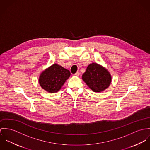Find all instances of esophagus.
<instances>
[{
    "mask_svg": "<svg viewBox=\"0 0 150 150\" xmlns=\"http://www.w3.org/2000/svg\"><path fill=\"white\" fill-rule=\"evenodd\" d=\"M79 74H80L79 72H76L75 74V75H76V76H79Z\"/></svg>",
    "mask_w": 150,
    "mask_h": 150,
    "instance_id": "esophagus-1",
    "label": "esophagus"
}]
</instances>
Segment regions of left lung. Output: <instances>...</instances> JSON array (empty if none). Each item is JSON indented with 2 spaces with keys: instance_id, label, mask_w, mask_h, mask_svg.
Listing matches in <instances>:
<instances>
[{
  "instance_id": "8db88e82",
  "label": "left lung",
  "mask_w": 150,
  "mask_h": 150,
  "mask_svg": "<svg viewBox=\"0 0 150 150\" xmlns=\"http://www.w3.org/2000/svg\"><path fill=\"white\" fill-rule=\"evenodd\" d=\"M82 79L94 92H100L107 88L112 81L111 75L105 68L97 63L87 67L82 75Z\"/></svg>"
}]
</instances>
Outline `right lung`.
<instances>
[{"label":"right lung","mask_w":150,"mask_h":150,"mask_svg":"<svg viewBox=\"0 0 150 150\" xmlns=\"http://www.w3.org/2000/svg\"><path fill=\"white\" fill-rule=\"evenodd\" d=\"M70 75L69 70L54 64L42 72L39 83L45 90L51 93H56L61 88Z\"/></svg>","instance_id":"right-lung-1"}]
</instances>
